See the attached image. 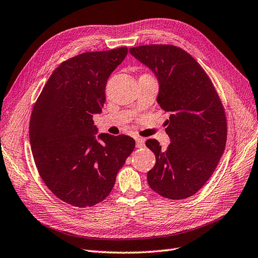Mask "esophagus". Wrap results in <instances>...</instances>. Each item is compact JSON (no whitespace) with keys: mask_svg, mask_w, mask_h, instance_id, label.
Here are the masks:
<instances>
[{"mask_svg":"<svg viewBox=\"0 0 258 258\" xmlns=\"http://www.w3.org/2000/svg\"><path fill=\"white\" fill-rule=\"evenodd\" d=\"M136 147L137 148H144L145 147V139L141 137L136 138Z\"/></svg>","mask_w":258,"mask_h":258,"instance_id":"esophagus-1","label":"esophagus"}]
</instances>
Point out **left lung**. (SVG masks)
Segmentation results:
<instances>
[{
    "mask_svg": "<svg viewBox=\"0 0 258 258\" xmlns=\"http://www.w3.org/2000/svg\"><path fill=\"white\" fill-rule=\"evenodd\" d=\"M130 53L156 76L157 103L170 113L167 120L171 144L161 149L147 140L156 164L148 183L161 197H191L212 176L226 144V119L214 86L191 55L174 45L131 47Z\"/></svg>",
    "mask_w": 258,
    "mask_h": 258,
    "instance_id": "left-lung-1",
    "label": "left lung"
}]
</instances>
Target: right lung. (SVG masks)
Returning a JSON list of instances; mask_svg holds the SVG:
<instances>
[{"instance_id":"right-lung-1","label":"right lung","mask_w":258,"mask_h":258,"mask_svg":"<svg viewBox=\"0 0 258 258\" xmlns=\"http://www.w3.org/2000/svg\"><path fill=\"white\" fill-rule=\"evenodd\" d=\"M126 55L123 46L63 61L34 105L28 133L38 172L57 198L73 206L103 201L135 148L126 135L97 136L92 120L106 101L108 78Z\"/></svg>"}]
</instances>
